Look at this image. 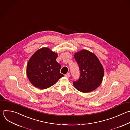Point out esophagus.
Wrapping results in <instances>:
<instances>
[{"label": "esophagus", "instance_id": "obj_1", "mask_svg": "<svg viewBox=\"0 0 130 130\" xmlns=\"http://www.w3.org/2000/svg\"><path fill=\"white\" fill-rule=\"evenodd\" d=\"M65 76L66 77H67L69 78V77L70 76V74L69 73H67V74H66L65 75Z\"/></svg>", "mask_w": 130, "mask_h": 130}]
</instances>
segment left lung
<instances>
[{"mask_svg": "<svg viewBox=\"0 0 130 130\" xmlns=\"http://www.w3.org/2000/svg\"><path fill=\"white\" fill-rule=\"evenodd\" d=\"M80 71L79 78L73 82L78 91L87 93L96 89L101 85L104 74L103 67L96 56L87 50H82L74 54Z\"/></svg>", "mask_w": 130, "mask_h": 130, "instance_id": "left-lung-1", "label": "left lung"}]
</instances>
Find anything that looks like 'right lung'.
Returning a JSON list of instances; mask_svg holds the SVG:
<instances>
[{
  "instance_id": "obj_1",
  "label": "right lung",
  "mask_w": 130,
  "mask_h": 130,
  "mask_svg": "<svg viewBox=\"0 0 130 130\" xmlns=\"http://www.w3.org/2000/svg\"><path fill=\"white\" fill-rule=\"evenodd\" d=\"M57 54L46 47L37 51L27 65V75L36 87L44 89L56 84L64 76L60 72L61 65L56 61Z\"/></svg>"
}]
</instances>
